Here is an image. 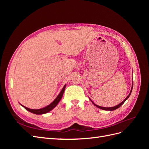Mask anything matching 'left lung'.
Returning a JSON list of instances; mask_svg holds the SVG:
<instances>
[{"mask_svg":"<svg viewBox=\"0 0 149 149\" xmlns=\"http://www.w3.org/2000/svg\"><path fill=\"white\" fill-rule=\"evenodd\" d=\"M132 88H133V80H132V88H131V90H130V93H129V95L127 96V97H126L125 100L123 101V102H121L120 104H119L118 105H117V106H114V107H101V106H97V105H96V104H94L92 101H91V99H89L90 100H91V101L93 102V104L95 106H96L97 107H98V108H100V109H102V110H105V111H114V110H116V109H118V108L119 107H120L124 103V102L127 100V99L129 98V97L130 96V94H131V93H132Z\"/></svg>","mask_w":149,"mask_h":149,"instance_id":"left-lung-1","label":"left lung"}]
</instances>
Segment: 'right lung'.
I'll return each instance as SVG.
<instances>
[{
	"label": "right lung",
	"mask_w": 149,
	"mask_h": 149,
	"mask_svg": "<svg viewBox=\"0 0 149 149\" xmlns=\"http://www.w3.org/2000/svg\"><path fill=\"white\" fill-rule=\"evenodd\" d=\"M65 88H66V84L64 86V87L63 88V89H61V91H60V94H58V96L56 97V99H55V100H54L51 104H49L47 106L45 107H43V108H41V109H30V108L26 107H25L24 106H22V104L21 105L23 106L26 110L29 111V112H31V113H33V114H38V115L47 113V112L52 111L53 109H54V108H55L57 106L58 102H59L61 100V99L63 95V93H64V91H65Z\"/></svg>",
	"instance_id": "add662e5"
}]
</instances>
